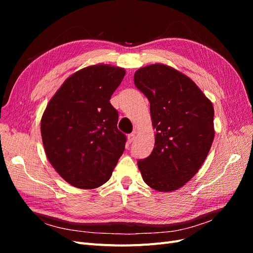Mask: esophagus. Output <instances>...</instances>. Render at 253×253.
Masks as SVG:
<instances>
[{
	"label": "esophagus",
	"instance_id": "obj_1",
	"mask_svg": "<svg viewBox=\"0 0 253 253\" xmlns=\"http://www.w3.org/2000/svg\"><path fill=\"white\" fill-rule=\"evenodd\" d=\"M134 139H135V133L127 135V143H132L134 141Z\"/></svg>",
	"mask_w": 253,
	"mask_h": 253
}]
</instances>
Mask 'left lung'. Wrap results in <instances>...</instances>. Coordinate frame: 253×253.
Here are the masks:
<instances>
[{"label":"left lung","mask_w":253,"mask_h":253,"mask_svg":"<svg viewBox=\"0 0 253 253\" xmlns=\"http://www.w3.org/2000/svg\"><path fill=\"white\" fill-rule=\"evenodd\" d=\"M134 83L150 101L155 144L137 165L149 187L172 192L201 169L214 139L212 102L188 76L156 63L135 72Z\"/></svg>","instance_id":"obj_1"}]
</instances>
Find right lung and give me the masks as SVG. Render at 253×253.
<instances>
[{
	"instance_id": "obj_1",
	"label": "right lung",
	"mask_w": 253,
	"mask_h": 253,
	"mask_svg": "<svg viewBox=\"0 0 253 253\" xmlns=\"http://www.w3.org/2000/svg\"><path fill=\"white\" fill-rule=\"evenodd\" d=\"M125 75V68L110 64L84 67L63 82L42 115L45 154L73 187L102 186L125 151L126 135L110 102Z\"/></svg>"
}]
</instances>
